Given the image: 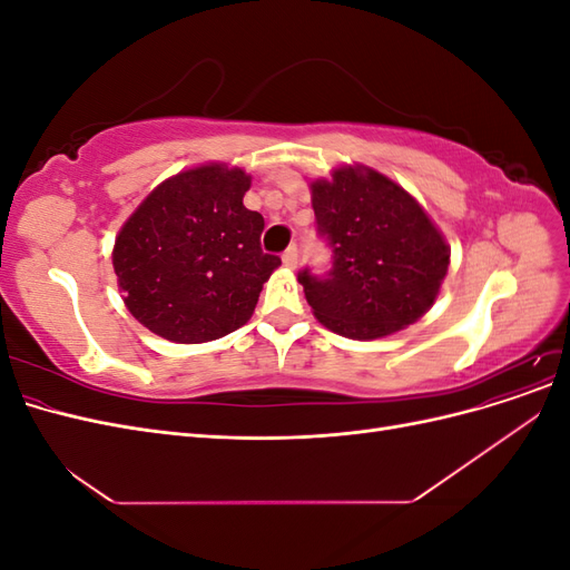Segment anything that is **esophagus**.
Wrapping results in <instances>:
<instances>
[{"mask_svg":"<svg viewBox=\"0 0 570 570\" xmlns=\"http://www.w3.org/2000/svg\"><path fill=\"white\" fill-rule=\"evenodd\" d=\"M297 262H299V249H297V245H289V247L283 252V264H285L287 268H295Z\"/></svg>","mask_w":570,"mask_h":570,"instance_id":"obj_1","label":"esophagus"}]
</instances>
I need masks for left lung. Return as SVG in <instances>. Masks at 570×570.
Masks as SVG:
<instances>
[{"instance_id":"obj_1","label":"left lung","mask_w":570,"mask_h":570,"mask_svg":"<svg viewBox=\"0 0 570 570\" xmlns=\"http://www.w3.org/2000/svg\"><path fill=\"white\" fill-rule=\"evenodd\" d=\"M333 268L299 273L314 316L342 337L377 340L416 323L440 295L450 245L404 187L366 166L312 183Z\"/></svg>"}]
</instances>
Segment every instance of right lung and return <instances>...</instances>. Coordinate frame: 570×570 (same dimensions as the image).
Here are the masks:
<instances>
[{
  "label": "right lung",
  "instance_id": "obj_1",
  "mask_svg": "<svg viewBox=\"0 0 570 570\" xmlns=\"http://www.w3.org/2000/svg\"><path fill=\"white\" fill-rule=\"evenodd\" d=\"M249 185L243 168L204 164L151 189L124 223L114 245L118 287L154 335L199 344L252 318L281 256L262 249L264 216L243 204Z\"/></svg>",
  "mask_w": 570,
  "mask_h": 570
}]
</instances>
